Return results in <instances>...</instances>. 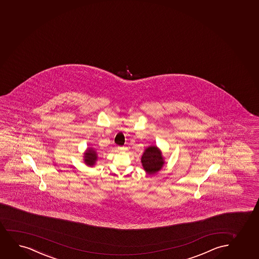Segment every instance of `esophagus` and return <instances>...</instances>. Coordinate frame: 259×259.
Segmentation results:
<instances>
[{
  "mask_svg": "<svg viewBox=\"0 0 259 259\" xmlns=\"http://www.w3.org/2000/svg\"><path fill=\"white\" fill-rule=\"evenodd\" d=\"M118 149L119 151H125V147H118Z\"/></svg>",
  "mask_w": 259,
  "mask_h": 259,
  "instance_id": "obj_1",
  "label": "esophagus"
}]
</instances>
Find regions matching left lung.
<instances>
[{
	"mask_svg": "<svg viewBox=\"0 0 259 259\" xmlns=\"http://www.w3.org/2000/svg\"><path fill=\"white\" fill-rule=\"evenodd\" d=\"M141 162L146 172L153 175L161 169L164 160L157 147H149L144 152Z\"/></svg>",
	"mask_w": 259,
	"mask_h": 259,
	"instance_id": "left-lung-1",
	"label": "left lung"
}]
</instances>
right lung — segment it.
<instances>
[{"label": "right lung", "instance_id": "right-lung-1", "mask_svg": "<svg viewBox=\"0 0 259 259\" xmlns=\"http://www.w3.org/2000/svg\"><path fill=\"white\" fill-rule=\"evenodd\" d=\"M97 160V153L93 148H89L87 153H84V162L89 166H93Z\"/></svg>", "mask_w": 259, "mask_h": 259}]
</instances>
